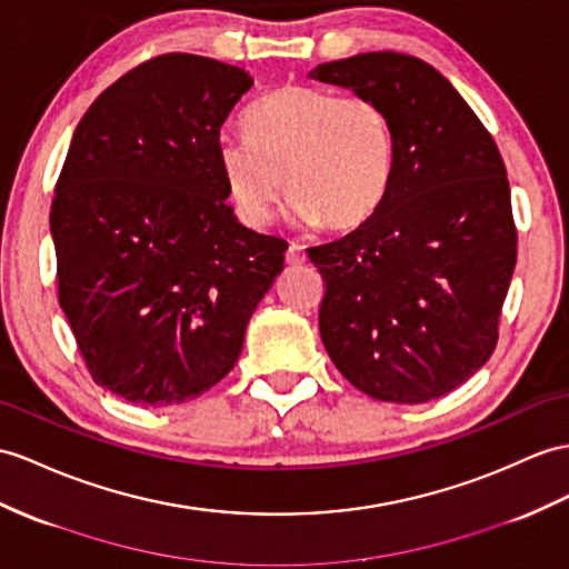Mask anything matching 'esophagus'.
Segmentation results:
<instances>
[{"mask_svg":"<svg viewBox=\"0 0 569 569\" xmlns=\"http://www.w3.org/2000/svg\"><path fill=\"white\" fill-rule=\"evenodd\" d=\"M287 262H289V266H303V262H307V253H303V246L289 243V248H287Z\"/></svg>","mask_w":569,"mask_h":569,"instance_id":"obj_1","label":"esophagus"}]
</instances>
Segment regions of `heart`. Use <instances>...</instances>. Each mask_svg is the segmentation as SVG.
<instances>
[{"label":"heart","instance_id":"heart-1","mask_svg":"<svg viewBox=\"0 0 569 569\" xmlns=\"http://www.w3.org/2000/svg\"><path fill=\"white\" fill-rule=\"evenodd\" d=\"M246 137L217 144V166L246 227L260 229L289 192L301 224L355 229L379 210L396 173L391 113L371 96L284 84L243 118Z\"/></svg>","mask_w":569,"mask_h":569}]
</instances>
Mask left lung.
Instances as JSON below:
<instances>
[{
    "instance_id": "obj_1",
    "label": "left lung",
    "mask_w": 569,
    "mask_h": 569,
    "mask_svg": "<svg viewBox=\"0 0 569 569\" xmlns=\"http://www.w3.org/2000/svg\"><path fill=\"white\" fill-rule=\"evenodd\" d=\"M311 79L386 106L389 196L362 227L309 248L332 365L386 403H427L488 362L517 266L509 180L492 134L435 67L403 52L318 64Z\"/></svg>"
}]
</instances>
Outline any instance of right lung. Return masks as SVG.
I'll list each match as a JSON object with an SVG mask.
<instances>
[{
	"mask_svg": "<svg viewBox=\"0 0 569 569\" xmlns=\"http://www.w3.org/2000/svg\"><path fill=\"white\" fill-rule=\"evenodd\" d=\"M253 87L190 52L122 74L79 120L54 186L58 299L96 383L176 406L237 365L287 241L241 227L217 166L221 124Z\"/></svg>",
	"mask_w": 569,
	"mask_h": 569,
	"instance_id": "obj_1",
	"label": "right lung"
}]
</instances>
